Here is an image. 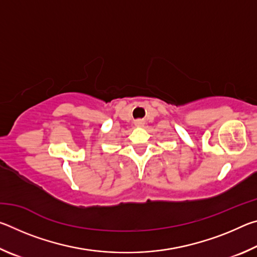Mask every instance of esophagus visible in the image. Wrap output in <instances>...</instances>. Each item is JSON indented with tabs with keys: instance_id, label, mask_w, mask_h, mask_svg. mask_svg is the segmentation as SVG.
Here are the masks:
<instances>
[{
	"instance_id": "34e87169",
	"label": "esophagus",
	"mask_w": 257,
	"mask_h": 257,
	"mask_svg": "<svg viewBox=\"0 0 257 257\" xmlns=\"http://www.w3.org/2000/svg\"><path fill=\"white\" fill-rule=\"evenodd\" d=\"M135 124H136L137 127H142V125L144 124V122H143V120H136L135 121Z\"/></svg>"
}]
</instances>
